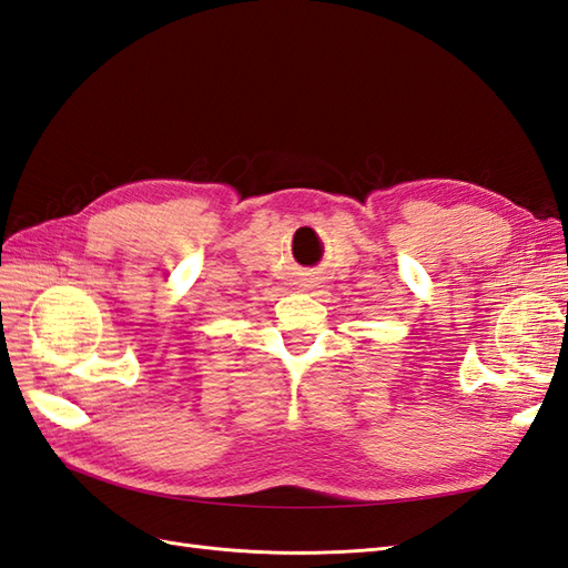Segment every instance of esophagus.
<instances>
[{
	"instance_id": "esophagus-1",
	"label": "esophagus",
	"mask_w": 568,
	"mask_h": 568,
	"mask_svg": "<svg viewBox=\"0 0 568 568\" xmlns=\"http://www.w3.org/2000/svg\"><path fill=\"white\" fill-rule=\"evenodd\" d=\"M314 285H316L314 278H302V281H300V287H302V290H310V287H314Z\"/></svg>"
}]
</instances>
